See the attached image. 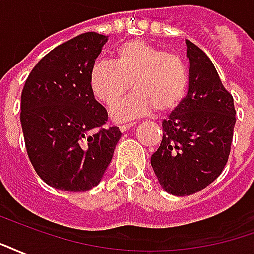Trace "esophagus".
Here are the masks:
<instances>
[{"label":"esophagus","instance_id":"1","mask_svg":"<svg viewBox=\"0 0 254 254\" xmlns=\"http://www.w3.org/2000/svg\"><path fill=\"white\" fill-rule=\"evenodd\" d=\"M134 125H136V122H127V124H121V125H120V130H121V132H127V130H129V129H130L132 127H134Z\"/></svg>","mask_w":254,"mask_h":254}]
</instances>
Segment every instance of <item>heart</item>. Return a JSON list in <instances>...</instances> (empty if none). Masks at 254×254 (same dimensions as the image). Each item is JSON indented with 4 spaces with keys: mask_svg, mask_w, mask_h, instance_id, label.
<instances>
[{
    "mask_svg": "<svg viewBox=\"0 0 254 254\" xmlns=\"http://www.w3.org/2000/svg\"><path fill=\"white\" fill-rule=\"evenodd\" d=\"M188 67L180 56L165 52L143 39H133L117 47L114 63L100 60L89 72V85L95 96L107 106L136 94L113 109L117 120L148 114L170 113L187 94Z\"/></svg>",
    "mask_w": 254,
    "mask_h": 254,
    "instance_id": "heart-1",
    "label": "heart"
}]
</instances>
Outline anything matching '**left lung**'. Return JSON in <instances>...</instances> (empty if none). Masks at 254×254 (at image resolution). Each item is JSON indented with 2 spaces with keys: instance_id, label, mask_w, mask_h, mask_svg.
<instances>
[{
  "instance_id": "obj_1",
  "label": "left lung",
  "mask_w": 254,
  "mask_h": 254,
  "mask_svg": "<svg viewBox=\"0 0 254 254\" xmlns=\"http://www.w3.org/2000/svg\"><path fill=\"white\" fill-rule=\"evenodd\" d=\"M188 95L162 122L163 138L151 156L159 184L174 196L200 191L229 160L235 125L234 99L212 61L187 39Z\"/></svg>"
}]
</instances>
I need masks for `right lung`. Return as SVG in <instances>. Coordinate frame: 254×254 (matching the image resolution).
Segmentation results:
<instances>
[{
	"mask_svg": "<svg viewBox=\"0 0 254 254\" xmlns=\"http://www.w3.org/2000/svg\"><path fill=\"white\" fill-rule=\"evenodd\" d=\"M107 36L85 32L46 54L27 77L20 121L27 154L47 185L67 191L96 187L121 138L102 127L107 111L96 102L89 72Z\"/></svg>",
	"mask_w": 254,
	"mask_h": 254,
	"instance_id": "right-lung-1",
	"label": "right lung"
}]
</instances>
